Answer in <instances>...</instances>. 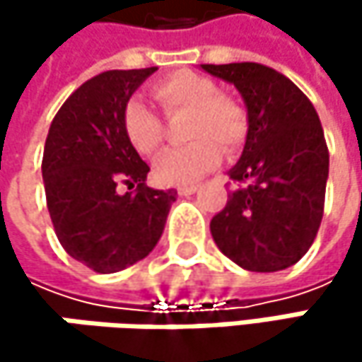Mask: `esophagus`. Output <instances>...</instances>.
<instances>
[{
    "mask_svg": "<svg viewBox=\"0 0 362 362\" xmlns=\"http://www.w3.org/2000/svg\"><path fill=\"white\" fill-rule=\"evenodd\" d=\"M197 184H190V186H178V194H182V197H188V194H194L197 192Z\"/></svg>",
    "mask_w": 362,
    "mask_h": 362,
    "instance_id": "1",
    "label": "esophagus"
}]
</instances>
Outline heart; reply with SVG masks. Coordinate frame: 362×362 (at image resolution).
Here are the masks:
<instances>
[{
    "mask_svg": "<svg viewBox=\"0 0 362 362\" xmlns=\"http://www.w3.org/2000/svg\"><path fill=\"white\" fill-rule=\"evenodd\" d=\"M155 100L168 115L188 112L184 136L194 140L180 148L163 153L155 161V178L161 184L176 186L201 180L220 163L221 144L235 151L247 134V117L233 98L218 94V86L199 73L178 71L153 83ZM127 142L144 157L157 153L163 140L159 117L140 98H132L121 115Z\"/></svg>",
    "mask_w": 362,
    "mask_h": 362,
    "instance_id": "heart-1",
    "label": "heart"
}]
</instances>
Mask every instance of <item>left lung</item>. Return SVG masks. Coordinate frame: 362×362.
<instances>
[{
	"label": "left lung",
	"instance_id": "8db88e82",
	"mask_svg": "<svg viewBox=\"0 0 362 362\" xmlns=\"http://www.w3.org/2000/svg\"><path fill=\"white\" fill-rule=\"evenodd\" d=\"M241 94L247 136L228 172L243 182L209 228L218 250L245 270L276 272L310 250L323 218L329 151L302 90L257 62L201 64Z\"/></svg>",
	"mask_w": 362,
	"mask_h": 362
}]
</instances>
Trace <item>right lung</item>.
<instances>
[{
  "mask_svg": "<svg viewBox=\"0 0 362 362\" xmlns=\"http://www.w3.org/2000/svg\"><path fill=\"white\" fill-rule=\"evenodd\" d=\"M157 69L107 71L56 112L43 148L47 211L64 252L110 274L144 259L159 243L176 190L146 186L151 168L123 134L132 94ZM119 183L136 186L121 195Z\"/></svg>",
  "mask_w": 362,
  "mask_h": 362,
  "instance_id": "obj_1",
  "label": "right lung"
}]
</instances>
